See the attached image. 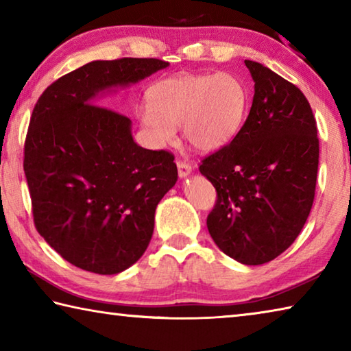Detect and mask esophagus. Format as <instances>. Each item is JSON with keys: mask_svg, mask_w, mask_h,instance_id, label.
Returning <instances> with one entry per match:
<instances>
[{"mask_svg": "<svg viewBox=\"0 0 351 351\" xmlns=\"http://www.w3.org/2000/svg\"><path fill=\"white\" fill-rule=\"evenodd\" d=\"M176 165H178V173H180L181 178L187 176V175L190 173V171H192V165H190V164L186 162V161H181V159H178Z\"/></svg>", "mask_w": 351, "mask_h": 351, "instance_id": "esophagus-1", "label": "esophagus"}]
</instances>
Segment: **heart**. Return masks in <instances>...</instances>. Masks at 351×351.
I'll return each instance as SVG.
<instances>
[{
    "instance_id": "heart-1",
    "label": "heart",
    "mask_w": 351,
    "mask_h": 351,
    "mask_svg": "<svg viewBox=\"0 0 351 351\" xmlns=\"http://www.w3.org/2000/svg\"><path fill=\"white\" fill-rule=\"evenodd\" d=\"M247 105L245 83L234 74H181L154 83L139 119L156 145L173 141L182 125L193 148L215 152L240 133Z\"/></svg>"
}]
</instances>
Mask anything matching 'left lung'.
<instances>
[{
    "instance_id": "obj_1",
    "label": "left lung",
    "mask_w": 351,
    "mask_h": 351,
    "mask_svg": "<svg viewBox=\"0 0 351 351\" xmlns=\"http://www.w3.org/2000/svg\"><path fill=\"white\" fill-rule=\"evenodd\" d=\"M255 82L240 133L201 159L217 190L207 229L243 265H263L293 245L314 201L317 123L299 88L263 64L245 60Z\"/></svg>"
}]
</instances>
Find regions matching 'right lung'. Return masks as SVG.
<instances>
[{
    "label": "right lung",
    "instance_id": "right-lung-1",
    "mask_svg": "<svg viewBox=\"0 0 351 351\" xmlns=\"http://www.w3.org/2000/svg\"><path fill=\"white\" fill-rule=\"evenodd\" d=\"M167 66L132 57L86 63L51 83L34 106L23 159L34 224L77 268L117 274L152 240L156 206L178 180L175 156L139 147L127 116L94 102L100 91Z\"/></svg>",
    "mask_w": 351,
    "mask_h": 351
}]
</instances>
